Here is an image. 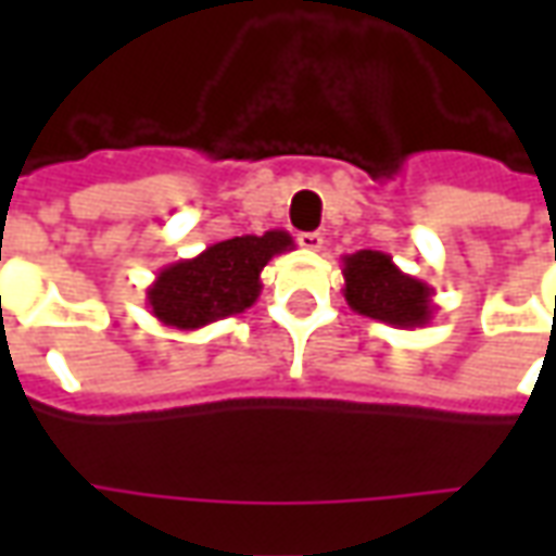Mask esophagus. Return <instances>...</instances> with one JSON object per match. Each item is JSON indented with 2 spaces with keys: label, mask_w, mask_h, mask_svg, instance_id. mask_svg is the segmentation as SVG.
<instances>
[{
  "label": "esophagus",
  "mask_w": 556,
  "mask_h": 556,
  "mask_svg": "<svg viewBox=\"0 0 556 556\" xmlns=\"http://www.w3.org/2000/svg\"><path fill=\"white\" fill-rule=\"evenodd\" d=\"M298 243H301L303 250H309V253H318V250L325 247V235H321V231H301V235H298Z\"/></svg>",
  "instance_id": "obj_1"
}]
</instances>
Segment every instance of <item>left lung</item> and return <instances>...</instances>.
Listing matches in <instances>:
<instances>
[{"label":"left lung","instance_id":"1","mask_svg":"<svg viewBox=\"0 0 556 556\" xmlns=\"http://www.w3.org/2000/svg\"><path fill=\"white\" fill-rule=\"evenodd\" d=\"M345 301L357 315L384 321L390 327L414 330L434 318V289L422 279L399 270L396 262L378 250H357L342 255Z\"/></svg>","mask_w":556,"mask_h":556}]
</instances>
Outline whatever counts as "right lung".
I'll return each mask as SVG.
<instances>
[{
	"mask_svg": "<svg viewBox=\"0 0 556 556\" xmlns=\"http://www.w3.org/2000/svg\"><path fill=\"white\" fill-rule=\"evenodd\" d=\"M289 250H294V241L282 229L211 243L193 258L160 267L146 289V306L172 330L214 325L250 309L262 294L265 265Z\"/></svg>",
	"mask_w": 556,
	"mask_h": 556,
	"instance_id": "1",
	"label": "right lung"
}]
</instances>
